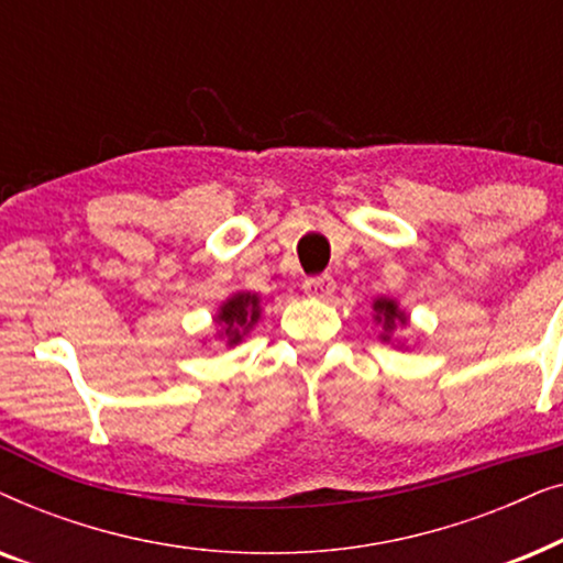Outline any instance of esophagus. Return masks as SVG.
I'll list each match as a JSON object with an SVG mask.
<instances>
[{"label":"esophagus","instance_id":"esophagus-1","mask_svg":"<svg viewBox=\"0 0 563 563\" xmlns=\"http://www.w3.org/2000/svg\"><path fill=\"white\" fill-rule=\"evenodd\" d=\"M335 291V279L330 274H320L312 276V279H305V295L307 297H318L325 299Z\"/></svg>","mask_w":563,"mask_h":563}]
</instances>
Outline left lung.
<instances>
[{"mask_svg": "<svg viewBox=\"0 0 563 563\" xmlns=\"http://www.w3.org/2000/svg\"><path fill=\"white\" fill-rule=\"evenodd\" d=\"M374 310L379 312V314H376V320H384V328L395 325V320H402V325L407 322V318L397 310V305L391 302V299H379V302L374 305Z\"/></svg>", "mask_w": 563, "mask_h": 563, "instance_id": "1", "label": "left lung"}]
</instances>
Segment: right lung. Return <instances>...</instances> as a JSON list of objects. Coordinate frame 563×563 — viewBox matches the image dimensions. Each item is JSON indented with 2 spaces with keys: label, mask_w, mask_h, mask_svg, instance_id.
I'll return each mask as SVG.
<instances>
[{
  "label": "right lung",
  "mask_w": 563,
  "mask_h": 563,
  "mask_svg": "<svg viewBox=\"0 0 563 563\" xmlns=\"http://www.w3.org/2000/svg\"><path fill=\"white\" fill-rule=\"evenodd\" d=\"M258 320V297L256 295H235L220 307L218 322L228 325L225 335L230 343L241 341V330H249Z\"/></svg>",
  "instance_id": "obj_1"
}]
</instances>
